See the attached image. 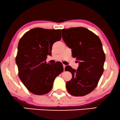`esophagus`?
<instances>
[{"label": "esophagus", "mask_w": 120, "mask_h": 120, "mask_svg": "<svg viewBox=\"0 0 120 120\" xmlns=\"http://www.w3.org/2000/svg\"><path fill=\"white\" fill-rule=\"evenodd\" d=\"M63 69H64V71H65V66H66V65H64V64H63Z\"/></svg>", "instance_id": "1"}]
</instances>
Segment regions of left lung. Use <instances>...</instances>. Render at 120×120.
Here are the masks:
<instances>
[{
  "label": "left lung",
  "mask_w": 120,
  "mask_h": 120,
  "mask_svg": "<svg viewBox=\"0 0 120 120\" xmlns=\"http://www.w3.org/2000/svg\"><path fill=\"white\" fill-rule=\"evenodd\" d=\"M62 33L73 57L79 63L77 70L69 65L65 67V71L72 74L71 79L66 83L67 90L72 96H85L96 87L104 71L105 56L102 44L97 35L86 28L63 29Z\"/></svg>",
  "instance_id": "left-lung-1"
}]
</instances>
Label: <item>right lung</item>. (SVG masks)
I'll list each match as a JSON object with an SVG mask.
<instances>
[{
	"instance_id": "add662e5",
	"label": "right lung",
	"mask_w": 120,
	"mask_h": 120,
	"mask_svg": "<svg viewBox=\"0 0 120 120\" xmlns=\"http://www.w3.org/2000/svg\"><path fill=\"white\" fill-rule=\"evenodd\" d=\"M60 39V29L35 28L26 32L19 41L16 57L19 76L34 94L49 93L55 78L63 71L60 62L50 65L45 61L47 56L51 55L53 44Z\"/></svg>"
}]
</instances>
